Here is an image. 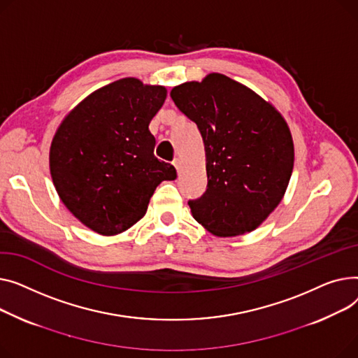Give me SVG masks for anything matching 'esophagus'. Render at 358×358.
<instances>
[{
  "label": "esophagus",
  "instance_id": "34e87169",
  "mask_svg": "<svg viewBox=\"0 0 358 358\" xmlns=\"http://www.w3.org/2000/svg\"><path fill=\"white\" fill-rule=\"evenodd\" d=\"M173 164H175L176 171H178V173H179V172H180V167H182V162H180V159H175V160H173Z\"/></svg>",
  "mask_w": 358,
  "mask_h": 358
}]
</instances>
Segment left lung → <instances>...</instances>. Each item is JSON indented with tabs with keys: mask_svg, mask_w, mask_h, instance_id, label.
<instances>
[{
	"mask_svg": "<svg viewBox=\"0 0 358 358\" xmlns=\"http://www.w3.org/2000/svg\"><path fill=\"white\" fill-rule=\"evenodd\" d=\"M205 145L208 185L189 201L192 217L217 237L255 231L287 189L295 149L283 115L253 90L222 73L171 91Z\"/></svg>",
	"mask_w": 358,
	"mask_h": 358,
	"instance_id": "1",
	"label": "left lung"
}]
</instances>
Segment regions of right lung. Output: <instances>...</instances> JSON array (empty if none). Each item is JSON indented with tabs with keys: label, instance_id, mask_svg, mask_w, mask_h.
I'll return each mask as SVG.
<instances>
[{
	"label": "right lung",
	"instance_id": "1",
	"mask_svg": "<svg viewBox=\"0 0 358 358\" xmlns=\"http://www.w3.org/2000/svg\"><path fill=\"white\" fill-rule=\"evenodd\" d=\"M167 90L137 78L108 83L62 120L49 153L60 201L83 225L117 236L140 221L156 187L176 169L155 157L149 124Z\"/></svg>",
	"mask_w": 358,
	"mask_h": 358
}]
</instances>
